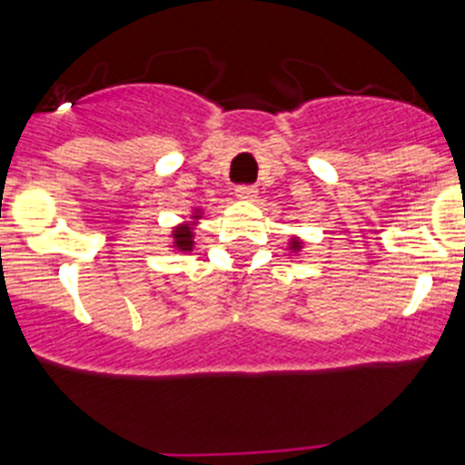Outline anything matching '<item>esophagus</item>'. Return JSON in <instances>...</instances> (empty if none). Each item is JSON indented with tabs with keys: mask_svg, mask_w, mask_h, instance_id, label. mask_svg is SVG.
<instances>
[{
	"mask_svg": "<svg viewBox=\"0 0 465 465\" xmlns=\"http://www.w3.org/2000/svg\"><path fill=\"white\" fill-rule=\"evenodd\" d=\"M235 195L240 197V200H253V197L258 195V188L253 186V183H240V186L235 188Z\"/></svg>",
	"mask_w": 465,
	"mask_h": 465,
	"instance_id": "esophagus-1",
	"label": "esophagus"
}]
</instances>
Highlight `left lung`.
<instances>
[{"label":"left lung","instance_id":"left-lung-1","mask_svg":"<svg viewBox=\"0 0 465 465\" xmlns=\"http://www.w3.org/2000/svg\"><path fill=\"white\" fill-rule=\"evenodd\" d=\"M300 244H302V242H300V240H293V242H291V249H295V252H298Z\"/></svg>","mask_w":465,"mask_h":465}]
</instances>
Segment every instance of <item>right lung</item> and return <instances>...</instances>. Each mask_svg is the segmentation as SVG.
Instances as JSON below:
<instances>
[{"mask_svg": "<svg viewBox=\"0 0 465 465\" xmlns=\"http://www.w3.org/2000/svg\"><path fill=\"white\" fill-rule=\"evenodd\" d=\"M174 246L179 252H191L193 249V232L188 225H182V228L174 230Z\"/></svg>", "mask_w": 465, "mask_h": 465, "instance_id": "add662e5", "label": "right lung"}]
</instances>
